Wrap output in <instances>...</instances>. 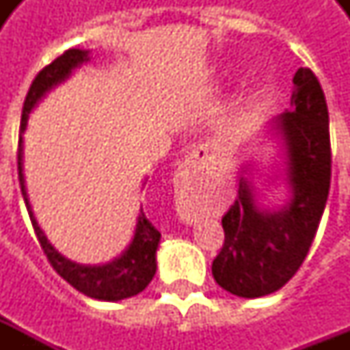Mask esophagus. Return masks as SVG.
<instances>
[{
	"mask_svg": "<svg viewBox=\"0 0 350 350\" xmlns=\"http://www.w3.org/2000/svg\"><path fill=\"white\" fill-rule=\"evenodd\" d=\"M210 155V150L206 148V146H197L193 152L189 153V157L191 159H195V161H200V159H206Z\"/></svg>",
	"mask_w": 350,
	"mask_h": 350,
	"instance_id": "esophagus-1",
	"label": "esophagus"
}]
</instances>
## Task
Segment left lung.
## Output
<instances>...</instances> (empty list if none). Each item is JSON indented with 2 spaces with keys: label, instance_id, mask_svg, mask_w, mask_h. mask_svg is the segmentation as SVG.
I'll list each match as a JSON object with an SVG mask.
<instances>
[{
  "label": "left lung",
  "instance_id": "8db88e82",
  "mask_svg": "<svg viewBox=\"0 0 350 350\" xmlns=\"http://www.w3.org/2000/svg\"><path fill=\"white\" fill-rule=\"evenodd\" d=\"M293 84L291 110L271 120V129L285 146L288 202L273 212L260 208L253 185L242 176L238 198L221 219L225 243L213 258V279L242 298L275 293L298 271L330 191V129L323 88L306 67L296 71Z\"/></svg>",
  "mask_w": 350,
  "mask_h": 350
}]
</instances>
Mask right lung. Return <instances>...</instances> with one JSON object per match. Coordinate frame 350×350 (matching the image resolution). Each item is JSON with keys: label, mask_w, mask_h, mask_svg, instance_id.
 <instances>
[{"label": "right lung", "mask_w": 350, "mask_h": 350, "mask_svg": "<svg viewBox=\"0 0 350 350\" xmlns=\"http://www.w3.org/2000/svg\"><path fill=\"white\" fill-rule=\"evenodd\" d=\"M90 62V50L71 49L64 52L62 56L56 57L50 65H46L29 86V92L24 100L22 108V120H20V138H18V180L22 197L26 202L29 219L35 228L37 240L41 243L44 255L52 264V268L62 275V278L72 285L79 293L86 294L90 298L105 301H118L123 298H131L135 294L142 293L146 286L150 285V281L155 275L157 270V260L155 253L159 247L161 232L153 227L150 219L146 217L142 208L138 213L137 228L133 242L127 245V250L122 255L114 258L112 262L99 264V266H88V264H77L65 258L59 251L49 242V238L44 236L42 228L35 219L33 210L29 204L26 191V180H24V131H26L29 112L33 110L35 105L46 95V93L62 84L64 80L69 79L72 69H77L82 64Z\"/></svg>", "instance_id": "right-lung-1"}]
</instances>
